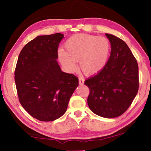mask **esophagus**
Masks as SVG:
<instances>
[{
	"label": "esophagus",
	"instance_id": "obj_1",
	"mask_svg": "<svg viewBox=\"0 0 151 151\" xmlns=\"http://www.w3.org/2000/svg\"><path fill=\"white\" fill-rule=\"evenodd\" d=\"M79 83H80V85L83 84V83H84V78L83 77L79 78Z\"/></svg>",
	"mask_w": 151,
	"mask_h": 151
}]
</instances>
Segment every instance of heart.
I'll list each match as a JSON object with an SVG mask.
<instances>
[{
  "label": "heart",
  "instance_id": "obj_1",
  "mask_svg": "<svg viewBox=\"0 0 151 151\" xmlns=\"http://www.w3.org/2000/svg\"><path fill=\"white\" fill-rule=\"evenodd\" d=\"M66 48L58 50V58L67 70L73 72L77 69V61L82 70L93 74L103 69L107 63L111 45L105 37L78 34L68 38Z\"/></svg>",
  "mask_w": 151,
  "mask_h": 151
}]
</instances>
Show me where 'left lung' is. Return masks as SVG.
Wrapping results in <instances>:
<instances>
[{"mask_svg": "<svg viewBox=\"0 0 151 151\" xmlns=\"http://www.w3.org/2000/svg\"><path fill=\"white\" fill-rule=\"evenodd\" d=\"M105 35L111 43L109 59L84 84L90 89L87 101L90 110L101 117L114 118L126 112L138 93V65L124 41L112 34Z\"/></svg>", "mask_w": 151, "mask_h": 151, "instance_id": "1", "label": "left lung"}]
</instances>
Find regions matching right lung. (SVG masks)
Segmentation results:
<instances>
[{"label": "right lung", "mask_w": 151, "mask_h": 151, "mask_svg": "<svg viewBox=\"0 0 151 151\" xmlns=\"http://www.w3.org/2000/svg\"><path fill=\"white\" fill-rule=\"evenodd\" d=\"M63 34L39 36L22 48L15 71L21 105L42 122H51L65 113L78 78L61 71L58 47Z\"/></svg>", "instance_id": "1"}]
</instances>
